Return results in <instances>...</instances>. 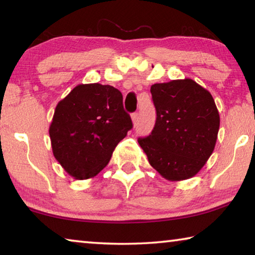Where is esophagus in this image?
<instances>
[{"mask_svg":"<svg viewBox=\"0 0 255 255\" xmlns=\"http://www.w3.org/2000/svg\"><path fill=\"white\" fill-rule=\"evenodd\" d=\"M138 118H139V116H138L137 112H135V114H132V115H131V120H132V125H133V127L137 126Z\"/></svg>","mask_w":255,"mask_h":255,"instance_id":"34e87169","label":"esophagus"}]
</instances>
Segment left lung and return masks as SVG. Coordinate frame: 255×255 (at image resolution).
<instances>
[{
    "instance_id": "1",
    "label": "left lung",
    "mask_w": 255,
    "mask_h": 255,
    "mask_svg": "<svg viewBox=\"0 0 255 255\" xmlns=\"http://www.w3.org/2000/svg\"><path fill=\"white\" fill-rule=\"evenodd\" d=\"M150 93L156 123L138 144L164 179L192 178L208 161L217 140L221 118L214 98L191 79L153 84Z\"/></svg>"
}]
</instances>
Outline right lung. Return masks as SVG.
Here are the masks:
<instances>
[{"label":"right lung","instance_id":"add662e5","mask_svg":"<svg viewBox=\"0 0 255 255\" xmlns=\"http://www.w3.org/2000/svg\"><path fill=\"white\" fill-rule=\"evenodd\" d=\"M123 94L111 85L79 84L60 100L49 126L55 158L76 180L94 178L131 129Z\"/></svg>","mask_w":255,"mask_h":255}]
</instances>
